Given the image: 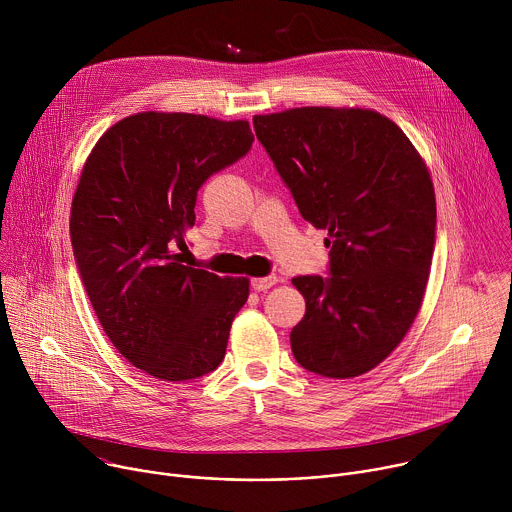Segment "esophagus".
<instances>
[{"label":"esophagus","instance_id":"obj_1","mask_svg":"<svg viewBox=\"0 0 512 512\" xmlns=\"http://www.w3.org/2000/svg\"><path fill=\"white\" fill-rule=\"evenodd\" d=\"M277 283V275H267V277H253L251 279V287L255 291H267L269 287H273Z\"/></svg>","mask_w":512,"mask_h":512}]
</instances>
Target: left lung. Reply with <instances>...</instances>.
<instances>
[{"label": "left lung", "instance_id": "8db88e82", "mask_svg": "<svg viewBox=\"0 0 512 512\" xmlns=\"http://www.w3.org/2000/svg\"><path fill=\"white\" fill-rule=\"evenodd\" d=\"M253 127L300 214L328 231L330 275L291 279L306 300L291 352L322 377L369 373L423 302L435 243L427 166L373 109L298 107L255 115Z\"/></svg>", "mask_w": 512, "mask_h": 512}]
</instances>
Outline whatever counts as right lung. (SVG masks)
I'll use <instances>...</instances> for the list:
<instances>
[{
  "label": "right lung",
  "mask_w": 512,
  "mask_h": 512,
  "mask_svg": "<svg viewBox=\"0 0 512 512\" xmlns=\"http://www.w3.org/2000/svg\"><path fill=\"white\" fill-rule=\"evenodd\" d=\"M249 121L143 111L109 127L72 198L70 241L91 306L133 364L190 381L223 362L247 277L182 265L198 188L243 158Z\"/></svg>",
  "instance_id": "add662e5"
}]
</instances>
